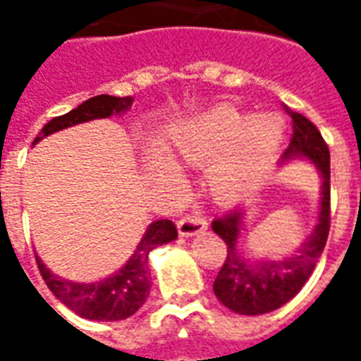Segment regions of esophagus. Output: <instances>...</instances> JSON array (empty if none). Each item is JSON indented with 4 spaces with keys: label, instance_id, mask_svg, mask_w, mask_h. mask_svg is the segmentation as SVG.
<instances>
[{
    "label": "esophagus",
    "instance_id": "34e87169",
    "mask_svg": "<svg viewBox=\"0 0 361 361\" xmlns=\"http://www.w3.org/2000/svg\"><path fill=\"white\" fill-rule=\"evenodd\" d=\"M209 228V222L203 219V216H185L178 222V232L183 238H191V235H197L204 232Z\"/></svg>",
    "mask_w": 361,
    "mask_h": 361
}]
</instances>
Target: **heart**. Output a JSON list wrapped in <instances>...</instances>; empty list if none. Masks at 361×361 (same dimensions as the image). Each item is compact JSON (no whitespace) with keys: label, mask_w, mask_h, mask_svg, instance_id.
Wrapping results in <instances>:
<instances>
[{"label":"heart","mask_w":361,"mask_h":361,"mask_svg":"<svg viewBox=\"0 0 361 361\" xmlns=\"http://www.w3.org/2000/svg\"><path fill=\"white\" fill-rule=\"evenodd\" d=\"M284 135L286 123L279 114H242L220 104L181 126L173 145L191 164L219 158L209 170V185L219 199L234 201L257 185L279 154Z\"/></svg>","instance_id":"obj_1"}]
</instances>
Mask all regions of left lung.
I'll return each mask as SVG.
<instances>
[{
  "mask_svg": "<svg viewBox=\"0 0 361 361\" xmlns=\"http://www.w3.org/2000/svg\"><path fill=\"white\" fill-rule=\"evenodd\" d=\"M294 133L282 162L307 158L321 173L317 224L300 250L282 259H245L238 250L243 230V209H234L212 222L214 234L226 243V261L214 279V295L228 310L242 315H263L290 302L307 282L325 250L331 228V154L319 129L310 119L288 110Z\"/></svg>",
  "mask_w": 361,
  "mask_h": 361,
  "instance_id": "8db88e82",
  "label": "left lung"
}]
</instances>
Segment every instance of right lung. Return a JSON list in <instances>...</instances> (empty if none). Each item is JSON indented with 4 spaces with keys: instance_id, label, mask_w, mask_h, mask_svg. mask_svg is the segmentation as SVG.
<instances>
[{
    "instance_id": "obj_1",
    "label": "right lung",
    "mask_w": 361,
    "mask_h": 361,
    "mask_svg": "<svg viewBox=\"0 0 361 361\" xmlns=\"http://www.w3.org/2000/svg\"><path fill=\"white\" fill-rule=\"evenodd\" d=\"M131 96H110L100 94L89 98L87 102L77 106L75 110L67 111L63 116L50 119L42 131L38 133L32 145L42 141L44 137L73 127L77 123L92 121V119L119 116L131 108ZM178 238V230L172 220H157L152 222L141 238V242L129 257L126 265L111 276L98 282H73L61 279L58 274L44 265L42 259L36 257V265L40 269L44 282L48 284L51 294L67 307L90 321H121L133 315L135 311L142 307L150 294V269L149 253L158 245L172 242Z\"/></svg>"
}]
</instances>
